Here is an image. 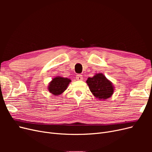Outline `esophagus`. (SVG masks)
<instances>
[{"instance_id":"1","label":"esophagus","mask_w":152,"mask_h":152,"mask_svg":"<svg viewBox=\"0 0 152 152\" xmlns=\"http://www.w3.org/2000/svg\"><path fill=\"white\" fill-rule=\"evenodd\" d=\"M76 79L77 80H83V77H82V75L80 74H78V75H77Z\"/></svg>"}]
</instances>
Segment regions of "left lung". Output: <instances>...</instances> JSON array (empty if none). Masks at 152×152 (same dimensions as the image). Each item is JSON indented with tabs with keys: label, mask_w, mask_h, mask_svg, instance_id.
Segmentation results:
<instances>
[{
	"label": "left lung",
	"mask_w": 152,
	"mask_h": 152,
	"mask_svg": "<svg viewBox=\"0 0 152 152\" xmlns=\"http://www.w3.org/2000/svg\"><path fill=\"white\" fill-rule=\"evenodd\" d=\"M91 92L99 100H105L113 95L114 86L102 73H96L86 80Z\"/></svg>",
	"instance_id": "obj_1"
}]
</instances>
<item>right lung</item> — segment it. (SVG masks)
I'll return each mask as SVG.
<instances>
[{
    "mask_svg": "<svg viewBox=\"0 0 152 152\" xmlns=\"http://www.w3.org/2000/svg\"><path fill=\"white\" fill-rule=\"evenodd\" d=\"M71 82V80L68 78L56 76L49 82L48 89L50 94L54 96L61 94L65 91Z\"/></svg>",
    "mask_w": 152,
    "mask_h": 152,
    "instance_id": "right-lung-1",
    "label": "right lung"
}]
</instances>
